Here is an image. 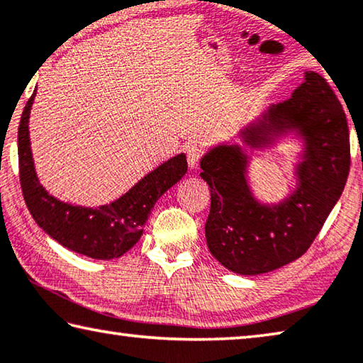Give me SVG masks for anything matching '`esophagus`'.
Segmentation results:
<instances>
[{"mask_svg":"<svg viewBox=\"0 0 363 363\" xmlns=\"http://www.w3.org/2000/svg\"><path fill=\"white\" fill-rule=\"evenodd\" d=\"M186 155H187V163H189V168L195 169L200 163V160L203 157V148L197 145V143H191V145H187L186 148Z\"/></svg>","mask_w":363,"mask_h":363,"instance_id":"1","label":"esophagus"}]
</instances>
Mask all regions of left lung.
<instances>
[{"mask_svg":"<svg viewBox=\"0 0 363 363\" xmlns=\"http://www.w3.org/2000/svg\"><path fill=\"white\" fill-rule=\"evenodd\" d=\"M268 119L245 132L257 145L272 129L296 125L307 140L301 186L278 206L257 203L247 187L245 157L238 147H218L200 163L210 187L206 245L223 267L239 274L272 272L302 257L341 197L350 166L347 119L335 90L307 72L291 99L273 106Z\"/></svg>","mask_w":363,"mask_h":363,"instance_id":"1","label":"left lung"}]
</instances>
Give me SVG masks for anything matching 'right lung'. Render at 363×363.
Masks as SVG:
<instances>
[{
	"label": "right lung",
	"instance_id": "1",
	"mask_svg": "<svg viewBox=\"0 0 363 363\" xmlns=\"http://www.w3.org/2000/svg\"><path fill=\"white\" fill-rule=\"evenodd\" d=\"M33 96L35 91L22 111L17 132L21 189L32 218L48 235L80 255L95 260H111L124 255L140 239L143 224L157 200L186 174V155L181 153L164 161L109 205L82 208L60 202L40 186L33 168L28 140V116Z\"/></svg>",
	"mask_w": 363,
	"mask_h": 363
}]
</instances>
